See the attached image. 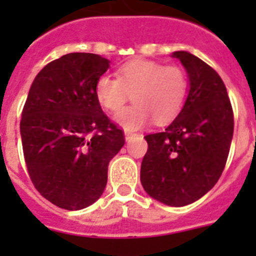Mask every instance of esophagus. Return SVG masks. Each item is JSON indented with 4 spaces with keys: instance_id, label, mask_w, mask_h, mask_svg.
Segmentation results:
<instances>
[{
    "instance_id": "1",
    "label": "esophagus",
    "mask_w": 256,
    "mask_h": 256,
    "mask_svg": "<svg viewBox=\"0 0 256 256\" xmlns=\"http://www.w3.org/2000/svg\"><path fill=\"white\" fill-rule=\"evenodd\" d=\"M136 136V134H134V132H128V130H126V132H124V140H130V138H132V136Z\"/></svg>"
}]
</instances>
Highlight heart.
<instances>
[{
    "label": "heart",
    "mask_w": 256,
    "mask_h": 256,
    "mask_svg": "<svg viewBox=\"0 0 256 256\" xmlns=\"http://www.w3.org/2000/svg\"><path fill=\"white\" fill-rule=\"evenodd\" d=\"M116 77L102 74L96 82V98L108 112H116L133 92L136 104L116 116L128 132L144 128L152 118L158 124L172 120L186 102L188 80L182 68L150 60H134L118 69Z\"/></svg>",
    "instance_id": "heart-1"
}]
</instances>
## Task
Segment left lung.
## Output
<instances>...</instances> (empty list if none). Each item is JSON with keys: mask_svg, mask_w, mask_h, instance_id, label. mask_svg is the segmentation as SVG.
<instances>
[{"mask_svg": "<svg viewBox=\"0 0 256 256\" xmlns=\"http://www.w3.org/2000/svg\"><path fill=\"white\" fill-rule=\"evenodd\" d=\"M188 76L182 110L164 132L144 136L148 148L140 164V183L152 198L182 207L215 186L226 164L234 132V114L222 78L188 52H174Z\"/></svg>", "mask_w": 256, "mask_h": 256, "instance_id": "obj_1", "label": "left lung"}]
</instances>
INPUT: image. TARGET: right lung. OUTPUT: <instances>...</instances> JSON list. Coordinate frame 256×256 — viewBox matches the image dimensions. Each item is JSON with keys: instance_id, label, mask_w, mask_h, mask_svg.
I'll return each instance as SVG.
<instances>
[{"instance_id": "1", "label": "right lung", "mask_w": 256, "mask_h": 256, "mask_svg": "<svg viewBox=\"0 0 256 256\" xmlns=\"http://www.w3.org/2000/svg\"><path fill=\"white\" fill-rule=\"evenodd\" d=\"M110 61L92 53H69L44 68L22 110V148L40 194L65 210L96 202L108 183V162L124 136L102 112L96 80Z\"/></svg>"}]
</instances>
